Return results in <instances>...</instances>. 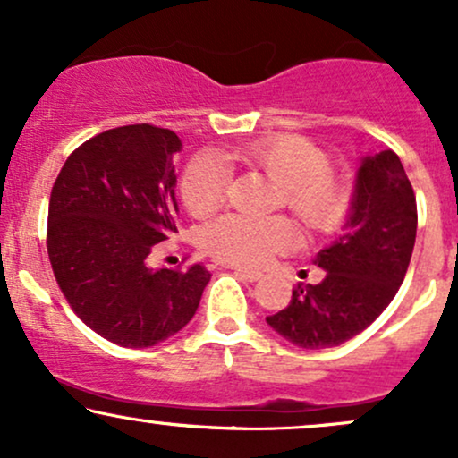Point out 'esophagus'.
Wrapping results in <instances>:
<instances>
[{
	"label": "esophagus",
	"instance_id": "obj_1",
	"mask_svg": "<svg viewBox=\"0 0 458 458\" xmlns=\"http://www.w3.org/2000/svg\"><path fill=\"white\" fill-rule=\"evenodd\" d=\"M230 269H234L236 276H241V277H243V280H247V282H259L260 277H262V273L251 271V269H245V267H230Z\"/></svg>",
	"mask_w": 458,
	"mask_h": 458
}]
</instances>
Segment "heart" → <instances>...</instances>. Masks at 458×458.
Masks as SVG:
<instances>
[{"mask_svg": "<svg viewBox=\"0 0 458 458\" xmlns=\"http://www.w3.org/2000/svg\"><path fill=\"white\" fill-rule=\"evenodd\" d=\"M230 159L259 167L280 185V207H286L314 233L335 228L349 208V185L331 170L327 152L301 135H273L254 140L230 152ZM230 170L208 152L187 163L181 176V196L193 217H208L224 204ZM295 228L282 215L245 217L224 215L208 224L202 245L217 260L241 267H262L273 256L291 250Z\"/></svg>", "mask_w": 458, "mask_h": 458, "instance_id": "b5f03b06", "label": "heart"}]
</instances>
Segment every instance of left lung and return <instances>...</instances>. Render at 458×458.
Segmentation results:
<instances>
[{
    "label": "left lung",
    "mask_w": 458,
    "mask_h": 458,
    "mask_svg": "<svg viewBox=\"0 0 458 458\" xmlns=\"http://www.w3.org/2000/svg\"><path fill=\"white\" fill-rule=\"evenodd\" d=\"M415 228V193L396 152L366 157L344 233L314 260L325 269L323 282L297 284L291 303L267 323L301 349H329L361 334L396 297Z\"/></svg>",
    "instance_id": "left-lung-1"
}]
</instances>
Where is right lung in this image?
Segmentation results:
<instances>
[{
  "mask_svg": "<svg viewBox=\"0 0 458 458\" xmlns=\"http://www.w3.org/2000/svg\"><path fill=\"white\" fill-rule=\"evenodd\" d=\"M174 131L127 124L83 141L57 174L47 251L68 306L109 343L146 349L193 318L207 267L150 269L152 247L176 233Z\"/></svg>",
  "mask_w": 458,
  "mask_h": 458,
  "instance_id": "add662e5",
  "label": "right lung"
}]
</instances>
